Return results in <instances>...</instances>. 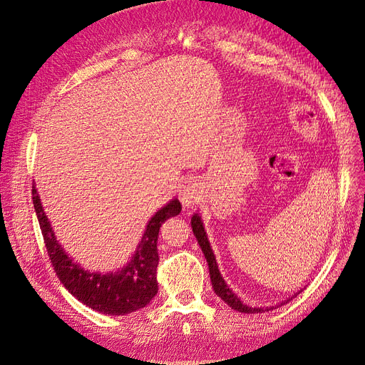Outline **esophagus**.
I'll list each match as a JSON object with an SVG mask.
<instances>
[{
    "instance_id": "esophagus-1",
    "label": "esophagus",
    "mask_w": 365,
    "mask_h": 365,
    "mask_svg": "<svg viewBox=\"0 0 365 365\" xmlns=\"http://www.w3.org/2000/svg\"><path fill=\"white\" fill-rule=\"evenodd\" d=\"M180 197H181V202L185 207H192L195 204L196 200V187L192 181H187L185 185H182V190L180 192Z\"/></svg>"
}]
</instances>
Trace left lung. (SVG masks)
<instances>
[{"label":"left lung","instance_id":"8db88e82","mask_svg":"<svg viewBox=\"0 0 365 365\" xmlns=\"http://www.w3.org/2000/svg\"><path fill=\"white\" fill-rule=\"evenodd\" d=\"M192 228H193V235L197 239V244H200V247H201V250L204 252V256L207 259L208 269H210V279H212V284H213V289H215L216 295H219L220 298H222V300L231 309H235V311L242 312V314H262V312H268V311H271V309H274V306L272 307H251V306H247V304L242 303L240 298H237V295L230 289V286L222 279V274L219 272L215 252H213L212 247H210V242L207 239L204 224H202L200 215H193V217H192ZM294 297H297V294ZM289 300H292V297L289 298ZM289 300H286V303H288ZM280 306H283V303H280Z\"/></svg>","mask_w":365,"mask_h":365}]
</instances>
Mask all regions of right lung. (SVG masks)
I'll list each match as a JSON object with an SVG mask.
<instances>
[{"label":"right lung","instance_id":"obj_1","mask_svg":"<svg viewBox=\"0 0 365 365\" xmlns=\"http://www.w3.org/2000/svg\"><path fill=\"white\" fill-rule=\"evenodd\" d=\"M31 195L53 268L62 284L77 300L108 315L130 314L150 303L158 292V233L165 220L180 215L182 207L178 200L170 201L150 217L135 254L125 268L117 272L101 274L83 269L62 250L43 212L35 184L31 187Z\"/></svg>","mask_w":365,"mask_h":365}]
</instances>
